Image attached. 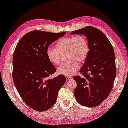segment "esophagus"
<instances>
[{
	"instance_id": "obj_1",
	"label": "esophagus",
	"mask_w": 128,
	"mask_h": 128,
	"mask_svg": "<svg viewBox=\"0 0 128 128\" xmlns=\"http://www.w3.org/2000/svg\"><path fill=\"white\" fill-rule=\"evenodd\" d=\"M72 78V76H66V80H70V79H71Z\"/></svg>"
}]
</instances>
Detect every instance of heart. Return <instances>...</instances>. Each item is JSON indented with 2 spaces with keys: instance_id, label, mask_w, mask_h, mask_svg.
I'll use <instances>...</instances> for the list:
<instances>
[{
  "instance_id": "obj_1",
  "label": "heart",
  "mask_w": 128,
  "mask_h": 128,
  "mask_svg": "<svg viewBox=\"0 0 128 128\" xmlns=\"http://www.w3.org/2000/svg\"><path fill=\"white\" fill-rule=\"evenodd\" d=\"M56 49L48 47L46 50V55L50 62L54 64H60L62 55L66 54L68 62L60 65L57 69L59 74L70 76L80 68V62L86 60L89 53L90 48L88 40L82 35L69 36L59 40L55 45Z\"/></svg>"
}]
</instances>
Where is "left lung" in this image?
Masks as SVG:
<instances>
[{"instance_id":"1","label":"left lung","mask_w":128,"mask_h":128,"mask_svg":"<svg viewBox=\"0 0 128 128\" xmlns=\"http://www.w3.org/2000/svg\"><path fill=\"white\" fill-rule=\"evenodd\" d=\"M70 34L86 36L90 48L88 55L80 70L82 77L74 76L77 84L74 96L82 106L96 107L106 99L113 86L116 74L113 47L106 35L93 26H88Z\"/></svg>"}]
</instances>
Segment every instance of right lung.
I'll return each mask as SVG.
<instances>
[{
  "instance_id": "obj_1",
  "label": "right lung",
  "mask_w": 128,
  "mask_h": 128,
  "mask_svg": "<svg viewBox=\"0 0 128 128\" xmlns=\"http://www.w3.org/2000/svg\"><path fill=\"white\" fill-rule=\"evenodd\" d=\"M65 34L35 30L23 36L15 48L12 60L14 86L24 102L35 110L50 108L66 81L64 75L49 78L56 69L46 52L52 42Z\"/></svg>"
}]
</instances>
